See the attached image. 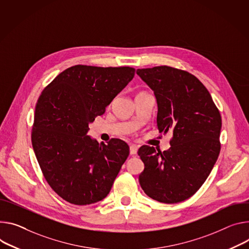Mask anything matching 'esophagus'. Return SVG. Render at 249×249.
Here are the masks:
<instances>
[{"label": "esophagus", "mask_w": 249, "mask_h": 249, "mask_svg": "<svg viewBox=\"0 0 249 249\" xmlns=\"http://www.w3.org/2000/svg\"><path fill=\"white\" fill-rule=\"evenodd\" d=\"M137 150H138L137 146H135V145H131V146H130V155H131V156L136 155V153H137Z\"/></svg>", "instance_id": "1"}]
</instances>
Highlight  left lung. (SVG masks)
<instances>
[{
    "mask_svg": "<svg viewBox=\"0 0 249 249\" xmlns=\"http://www.w3.org/2000/svg\"><path fill=\"white\" fill-rule=\"evenodd\" d=\"M136 72L156 96L158 129L173 132L169 150H138L145 166L140 186L155 200L183 201L206 182L217 160L220 113L206 86L188 71L162 65Z\"/></svg>",
    "mask_w": 249,
    "mask_h": 249,
    "instance_id": "1",
    "label": "left lung"
}]
</instances>
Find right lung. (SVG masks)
Instances as JSON below:
<instances>
[{
  "mask_svg": "<svg viewBox=\"0 0 249 249\" xmlns=\"http://www.w3.org/2000/svg\"><path fill=\"white\" fill-rule=\"evenodd\" d=\"M129 66L74 65L39 95L32 144L51 188L64 200L85 206L103 199L129 156L120 139L107 144L88 136L89 124L133 79Z\"/></svg>",
  "mask_w": 249,
  "mask_h": 249,
  "instance_id": "1",
  "label": "right lung"
}]
</instances>
